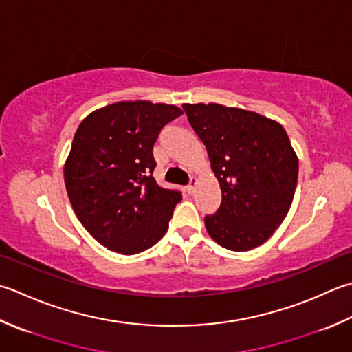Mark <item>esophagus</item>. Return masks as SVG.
<instances>
[{
    "label": "esophagus",
    "instance_id": "34e87169",
    "mask_svg": "<svg viewBox=\"0 0 352 352\" xmlns=\"http://www.w3.org/2000/svg\"><path fill=\"white\" fill-rule=\"evenodd\" d=\"M197 184H198L197 178L192 177V178H190V182H189V184L186 186V190H188V194H194V192H195V188H197Z\"/></svg>",
    "mask_w": 352,
    "mask_h": 352
}]
</instances>
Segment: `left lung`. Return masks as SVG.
<instances>
[{"label": "left lung", "instance_id": "left-lung-1", "mask_svg": "<svg viewBox=\"0 0 352 352\" xmlns=\"http://www.w3.org/2000/svg\"><path fill=\"white\" fill-rule=\"evenodd\" d=\"M183 109L221 188V204L206 215V230L233 252L263 245L285 219L298 184V155L285 129L219 103H184Z\"/></svg>", "mask_w": 352, "mask_h": 352}]
</instances>
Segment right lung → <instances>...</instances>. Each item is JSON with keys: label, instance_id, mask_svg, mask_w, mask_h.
Returning a JSON list of instances; mask_svg holds the SVG:
<instances>
[{"label": "right lung", "instance_id": "right-lung-1", "mask_svg": "<svg viewBox=\"0 0 352 352\" xmlns=\"http://www.w3.org/2000/svg\"><path fill=\"white\" fill-rule=\"evenodd\" d=\"M183 111L148 100L117 102L76 131L64 180L82 226L108 250L135 254L163 238L182 192L157 184L154 143Z\"/></svg>", "mask_w": 352, "mask_h": 352}]
</instances>
